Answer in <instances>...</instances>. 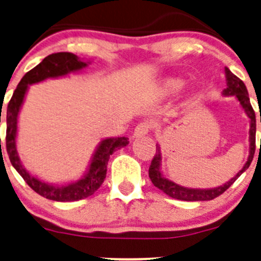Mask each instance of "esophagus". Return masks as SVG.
Masks as SVG:
<instances>
[{"mask_svg": "<svg viewBox=\"0 0 261 261\" xmlns=\"http://www.w3.org/2000/svg\"><path fill=\"white\" fill-rule=\"evenodd\" d=\"M150 130H151V123L140 122L135 127V131H134V138H141V136H145L149 134Z\"/></svg>", "mask_w": 261, "mask_h": 261, "instance_id": "1", "label": "esophagus"}]
</instances>
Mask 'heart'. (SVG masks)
<instances>
[{
    "label": "heart",
    "mask_w": 261,
    "mask_h": 261,
    "mask_svg": "<svg viewBox=\"0 0 261 261\" xmlns=\"http://www.w3.org/2000/svg\"><path fill=\"white\" fill-rule=\"evenodd\" d=\"M170 86H172V88H179V87H180V82L173 81L172 83H170Z\"/></svg>",
    "instance_id": "obj_1"
}]
</instances>
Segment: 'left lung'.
Masks as SVG:
<instances>
[{
    "mask_svg": "<svg viewBox=\"0 0 261 261\" xmlns=\"http://www.w3.org/2000/svg\"><path fill=\"white\" fill-rule=\"evenodd\" d=\"M226 78H227V88L223 91L225 96H235L236 98L240 101V105L249 116L251 125H250V155L247 159L246 164L244 165L243 169L236 174L235 178H232L230 181H227L223 186L217 187L213 189H189L184 188V187L178 186V184L173 183L172 180L167 179L162 175L160 173V163H162V155H160V147L156 145V152H155L154 158L151 160V164L149 167V177L151 179L152 184L160 191L164 192L169 197L175 199H180V201H211V199L216 198V197L221 196L225 191H227L233 181L238 179L241 174L250 167L252 162V158L255 154V134H256V118H255V111L252 109L251 103H250L249 93H247L246 86L244 82L239 77H236L228 68H226ZM260 122H261V116H260ZM261 149V143H260Z\"/></svg>",
    "mask_w": 261,
    "mask_h": 261,
    "instance_id": "obj_1",
    "label": "left lung"
}]
</instances>
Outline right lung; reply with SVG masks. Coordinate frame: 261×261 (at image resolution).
Segmentation results:
<instances>
[{
	"label": "right lung",
	"instance_id": "1",
	"mask_svg": "<svg viewBox=\"0 0 261 261\" xmlns=\"http://www.w3.org/2000/svg\"><path fill=\"white\" fill-rule=\"evenodd\" d=\"M86 65V63L81 62L77 55H74L73 53L62 51L48 55L46 58H44L40 64L29 70L23 75L22 80L20 81L16 89H15L11 99H10L7 111L5 114V121H6L7 126L6 150L7 154H9L10 162L33 191L43 196L44 198L51 199V201L73 202L92 196L101 187L105 178H106L107 163H109L110 155H112V152L116 151V149H120V147L126 146L128 144V139L123 138V136L116 139H106V140L102 141L99 144L98 149L94 152V156L92 159L86 177L80 181L67 184V186H51V184H46L44 181L36 179L30 173L26 172V169L20 163L16 151V143H15L17 131V115L18 111H20L21 105H22L26 91H28L29 84L38 83V82L46 80V78L65 75L70 72L80 70Z\"/></svg>",
	"mask_w": 261,
	"mask_h": 261
}]
</instances>
